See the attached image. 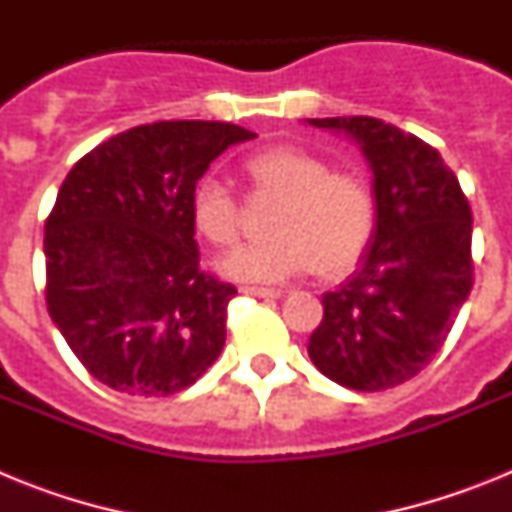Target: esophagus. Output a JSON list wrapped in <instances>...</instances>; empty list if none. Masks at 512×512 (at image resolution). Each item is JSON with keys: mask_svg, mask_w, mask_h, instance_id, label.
<instances>
[{"mask_svg": "<svg viewBox=\"0 0 512 512\" xmlns=\"http://www.w3.org/2000/svg\"><path fill=\"white\" fill-rule=\"evenodd\" d=\"M243 292L253 297H271V300H277V297L284 295L282 289H269V287H243Z\"/></svg>", "mask_w": 512, "mask_h": 512, "instance_id": "34e87169", "label": "esophagus"}]
</instances>
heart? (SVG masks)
I'll return each mask as SVG.
<instances>
[{
	"instance_id": "b5f03b06",
	"label": "heart",
	"mask_w": 512,
	"mask_h": 512,
	"mask_svg": "<svg viewBox=\"0 0 512 512\" xmlns=\"http://www.w3.org/2000/svg\"><path fill=\"white\" fill-rule=\"evenodd\" d=\"M243 174L256 200L279 205L269 223L274 241L225 256V277L279 284L315 269L336 279L359 264L377 228V197L364 176L333 169L328 158L297 146L253 153L243 161ZM189 217L210 246L241 241L243 207L215 176H202L192 187Z\"/></svg>"
}]
</instances>
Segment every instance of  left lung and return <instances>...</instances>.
I'll use <instances>...</instances> for the list:
<instances>
[{
  "label": "left lung",
  "mask_w": 512,
  "mask_h": 512,
  "mask_svg": "<svg viewBox=\"0 0 512 512\" xmlns=\"http://www.w3.org/2000/svg\"><path fill=\"white\" fill-rule=\"evenodd\" d=\"M307 122L359 143L377 197L369 251L323 297L307 354L348 390H390L436 359L472 292V207L441 153L413 133L364 115Z\"/></svg>",
  "instance_id": "8db88e82"
}]
</instances>
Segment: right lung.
<instances>
[{
    "label": "right lung",
    "mask_w": 512,
    "mask_h": 512,
    "mask_svg": "<svg viewBox=\"0 0 512 512\" xmlns=\"http://www.w3.org/2000/svg\"><path fill=\"white\" fill-rule=\"evenodd\" d=\"M256 135L164 120L81 156L45 220V305L94 379L133 397L187 390L223 351L235 287L200 269L189 194Z\"/></svg>",
    "instance_id": "right-lung-1"
}]
</instances>
